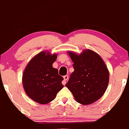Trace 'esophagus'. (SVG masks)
<instances>
[{
  "instance_id": "1",
  "label": "esophagus",
  "mask_w": 129,
  "mask_h": 129,
  "mask_svg": "<svg viewBox=\"0 0 129 129\" xmlns=\"http://www.w3.org/2000/svg\"><path fill=\"white\" fill-rule=\"evenodd\" d=\"M69 79V76L68 75H65L63 76V81L62 82V84L63 85H65L67 83V80Z\"/></svg>"
}]
</instances>
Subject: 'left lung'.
I'll return each instance as SVG.
<instances>
[{"label": "left lung", "instance_id": "8db88e82", "mask_svg": "<svg viewBox=\"0 0 129 129\" xmlns=\"http://www.w3.org/2000/svg\"><path fill=\"white\" fill-rule=\"evenodd\" d=\"M74 71L66 86L78 103L88 105L102 97L109 83V73L100 55L86 49L80 54L68 51Z\"/></svg>", "mask_w": 129, "mask_h": 129}]
</instances>
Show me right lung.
<instances>
[{"label": "right lung", "instance_id": "right-lung-1", "mask_svg": "<svg viewBox=\"0 0 129 129\" xmlns=\"http://www.w3.org/2000/svg\"><path fill=\"white\" fill-rule=\"evenodd\" d=\"M57 54L42 51L29 62L23 74L22 83L26 93L41 104L51 102L63 87V78L52 67Z\"/></svg>", "mask_w": 129, "mask_h": 129}]
</instances>
